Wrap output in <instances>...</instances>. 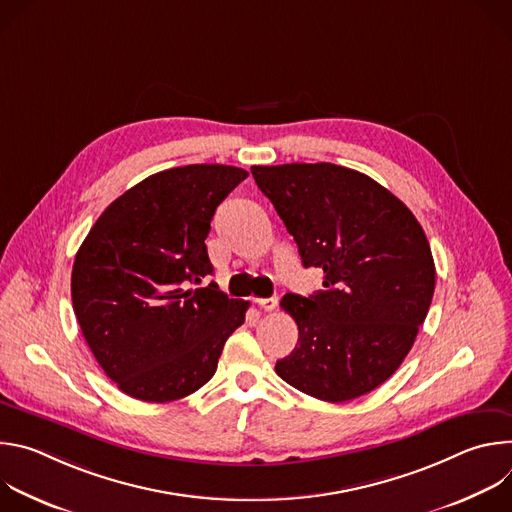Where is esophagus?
Returning a JSON list of instances; mask_svg holds the SVG:
<instances>
[{
  "label": "esophagus",
  "mask_w": 512,
  "mask_h": 512,
  "mask_svg": "<svg viewBox=\"0 0 512 512\" xmlns=\"http://www.w3.org/2000/svg\"><path fill=\"white\" fill-rule=\"evenodd\" d=\"M255 304H257L261 310L271 312V310H275V308H277L279 298H277V296H271V298H257V300H255Z\"/></svg>",
  "instance_id": "34e87169"
}]
</instances>
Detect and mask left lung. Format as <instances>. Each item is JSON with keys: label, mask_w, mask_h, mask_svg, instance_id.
I'll use <instances>...</instances> for the list:
<instances>
[{"label": "left lung", "mask_w": 512, "mask_h": 512, "mask_svg": "<svg viewBox=\"0 0 512 512\" xmlns=\"http://www.w3.org/2000/svg\"><path fill=\"white\" fill-rule=\"evenodd\" d=\"M298 243L304 267L324 271V289L287 294L298 344L275 373L298 391L342 403L383 385L409 354L435 287L427 237L387 188L336 164L253 166Z\"/></svg>", "instance_id": "1"}]
</instances>
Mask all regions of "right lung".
Wrapping results in <instances>:
<instances>
[{"label": "right lung", "mask_w": 512, "mask_h": 512, "mask_svg": "<svg viewBox=\"0 0 512 512\" xmlns=\"http://www.w3.org/2000/svg\"><path fill=\"white\" fill-rule=\"evenodd\" d=\"M249 174L190 164L158 172L113 200L77 251L70 296L105 375L129 397L182 399L216 373L249 302L214 281L204 239L216 206Z\"/></svg>", "instance_id": "obj_1"}]
</instances>
